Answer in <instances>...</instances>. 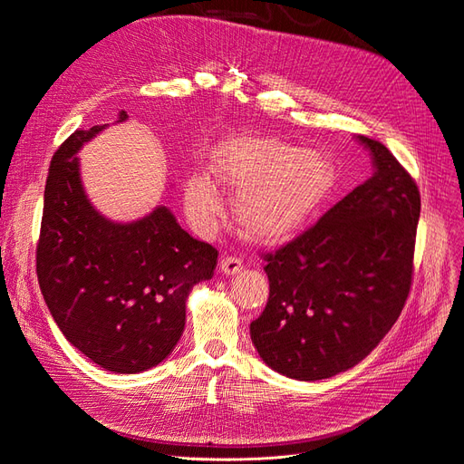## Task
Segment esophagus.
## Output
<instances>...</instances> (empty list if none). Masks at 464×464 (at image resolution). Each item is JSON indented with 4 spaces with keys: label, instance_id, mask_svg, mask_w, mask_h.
Segmentation results:
<instances>
[{
    "label": "esophagus",
    "instance_id": "obj_1",
    "mask_svg": "<svg viewBox=\"0 0 464 464\" xmlns=\"http://www.w3.org/2000/svg\"><path fill=\"white\" fill-rule=\"evenodd\" d=\"M241 267H243V262L237 256H223L219 260V270L226 276H235L237 272H241Z\"/></svg>",
    "mask_w": 464,
    "mask_h": 464
}]
</instances>
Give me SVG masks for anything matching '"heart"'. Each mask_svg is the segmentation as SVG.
Here are the masks:
<instances>
[{"instance_id": "1", "label": "heart", "mask_w": 464, "mask_h": 464, "mask_svg": "<svg viewBox=\"0 0 464 464\" xmlns=\"http://www.w3.org/2000/svg\"><path fill=\"white\" fill-rule=\"evenodd\" d=\"M210 173L214 181L200 173L187 181V210L206 226L223 212L217 184L238 194L235 218L254 243H279L303 231L337 183L334 163L324 152L250 134L223 139L212 150Z\"/></svg>"}]
</instances>
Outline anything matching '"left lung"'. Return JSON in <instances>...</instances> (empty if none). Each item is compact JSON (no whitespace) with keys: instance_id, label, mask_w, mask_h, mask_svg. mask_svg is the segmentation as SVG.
<instances>
[{"instance_id":"left-lung-1","label":"left lung","mask_w":464,"mask_h":464,"mask_svg":"<svg viewBox=\"0 0 464 464\" xmlns=\"http://www.w3.org/2000/svg\"><path fill=\"white\" fill-rule=\"evenodd\" d=\"M358 142L373 175L264 256L270 296L250 337L287 378L316 382L356 366L392 330L411 291L420 192L382 142Z\"/></svg>"}]
</instances>
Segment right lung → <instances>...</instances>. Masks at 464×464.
I'll return each mask as SVG.
<instances>
[{
  "mask_svg": "<svg viewBox=\"0 0 464 464\" xmlns=\"http://www.w3.org/2000/svg\"><path fill=\"white\" fill-rule=\"evenodd\" d=\"M129 115L119 113L117 123ZM108 125L74 130L52 158L36 274L72 347L115 373L166 361L185 330L187 296L212 279L218 250L190 237L168 206L117 223L88 200L77 152Z\"/></svg>",
  "mask_w": 464,
  "mask_h": 464,
  "instance_id": "add662e5",
  "label": "right lung"
}]
</instances>
